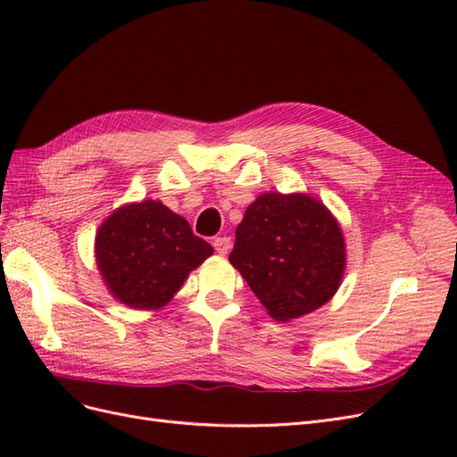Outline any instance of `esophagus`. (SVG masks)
Here are the masks:
<instances>
[{"label":"esophagus","mask_w":457,"mask_h":457,"mask_svg":"<svg viewBox=\"0 0 457 457\" xmlns=\"http://www.w3.org/2000/svg\"><path fill=\"white\" fill-rule=\"evenodd\" d=\"M213 247L219 255H227L230 250V238L228 237H217L213 238Z\"/></svg>","instance_id":"34e87169"}]
</instances>
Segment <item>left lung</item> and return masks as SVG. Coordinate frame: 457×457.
<instances>
[{
    "label": "left lung",
    "instance_id": "1",
    "mask_svg": "<svg viewBox=\"0 0 457 457\" xmlns=\"http://www.w3.org/2000/svg\"><path fill=\"white\" fill-rule=\"evenodd\" d=\"M228 261L274 320H292L328 303L343 278L337 220L305 195L267 192L245 210Z\"/></svg>",
    "mask_w": 457,
    "mask_h": 457
}]
</instances>
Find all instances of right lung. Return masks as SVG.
<instances>
[{"label": "right lung", "mask_w": 457, "mask_h": 457, "mask_svg": "<svg viewBox=\"0 0 457 457\" xmlns=\"http://www.w3.org/2000/svg\"><path fill=\"white\" fill-rule=\"evenodd\" d=\"M96 265L118 301L133 309H160L188 272L213 253L187 219L162 202L123 205L96 234Z\"/></svg>", "instance_id": "add662e5"}]
</instances>
